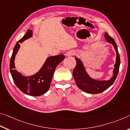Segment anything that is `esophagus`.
Here are the masks:
<instances>
[{"label": "esophagus", "instance_id": "esophagus-1", "mask_svg": "<svg viewBox=\"0 0 130 130\" xmlns=\"http://www.w3.org/2000/svg\"><path fill=\"white\" fill-rule=\"evenodd\" d=\"M75 54V52L73 50H70L68 51L67 53V55L68 56H71V55H74Z\"/></svg>", "mask_w": 130, "mask_h": 130}]
</instances>
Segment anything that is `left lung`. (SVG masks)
Returning <instances> with one entry per match:
<instances>
[{"mask_svg":"<svg viewBox=\"0 0 130 130\" xmlns=\"http://www.w3.org/2000/svg\"><path fill=\"white\" fill-rule=\"evenodd\" d=\"M105 39L106 42L112 44L116 53V62L113 70L112 77L109 80H96L90 77L86 71L83 62L79 58L76 57V65L73 72V76L76 85L82 91L88 94H98L110 87L114 83L118 75L120 65V59L117 44L112 38L105 33Z\"/></svg>","mask_w":130,"mask_h":130,"instance_id":"obj_1","label":"left lung"}]
</instances>
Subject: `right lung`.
<instances>
[{
    "label": "right lung",
    "instance_id": "obj_1",
    "mask_svg": "<svg viewBox=\"0 0 130 130\" xmlns=\"http://www.w3.org/2000/svg\"><path fill=\"white\" fill-rule=\"evenodd\" d=\"M32 36V30L28 29L25 35L16 43L10 59V70L14 83L21 91L29 95L36 96L44 94L48 91L55 69L65 58V55L59 54L47 57L38 72L31 76L22 75L15 69L14 63L15 55L20 48V43H22Z\"/></svg>",
    "mask_w": 130,
    "mask_h": 130
}]
</instances>
